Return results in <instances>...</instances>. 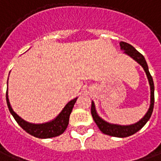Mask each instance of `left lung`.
Returning <instances> with one entry per match:
<instances>
[{"instance_id":"left-lung-1","label":"left lung","mask_w":161,"mask_h":161,"mask_svg":"<svg viewBox=\"0 0 161 161\" xmlns=\"http://www.w3.org/2000/svg\"><path fill=\"white\" fill-rule=\"evenodd\" d=\"M119 45L120 49L124 50V53L128 55L129 57H131L139 64L141 65L146 74H147V79H148L149 85H150V91H151V96H150L151 97V100H150L149 109H148L147 113L145 114V116L139 121H138L135 124L127 125H117V124L109 123L107 121L103 119L97 114V112L96 111V107H95V104H94L93 101H92V115L93 119L95 121V123L97 125V127L99 128V130L103 133L112 136V137L125 138V137L132 135L138 131H139L147 124V121L150 119L153 111V105H154V84H153V77H152L151 74L149 72L147 61H146L145 57H143V55H141L133 46H131V44H129L127 42H120Z\"/></svg>"}]
</instances>
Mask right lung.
<instances>
[{
  "label": "right lung",
  "mask_w": 161,
  "mask_h": 161,
  "mask_svg": "<svg viewBox=\"0 0 161 161\" xmlns=\"http://www.w3.org/2000/svg\"><path fill=\"white\" fill-rule=\"evenodd\" d=\"M77 99V97H75L74 99L68 102L64 107V109L62 110V112L53 120H50L49 122L42 124H33L24 120L14 112V110L10 105L8 95V90H7L6 93L8 107L15 121L24 131L30 133V135L34 136L36 138H39V139H49V138H53V137L61 135L68 126L69 115L72 112L73 106H74Z\"/></svg>",
  "instance_id": "right-lung-1"
}]
</instances>
